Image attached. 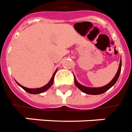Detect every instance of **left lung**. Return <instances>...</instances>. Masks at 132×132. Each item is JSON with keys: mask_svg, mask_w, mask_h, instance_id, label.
Masks as SVG:
<instances>
[{"mask_svg": "<svg viewBox=\"0 0 132 132\" xmlns=\"http://www.w3.org/2000/svg\"><path fill=\"white\" fill-rule=\"evenodd\" d=\"M121 59L120 60V64H119V69H118V71H117V74L114 76V79L112 80L108 84L105 85L104 86L100 87V88H89V87L84 86H82L79 83L77 82V81L76 80V79L75 77V84L77 88L79 89L80 90H81L82 92H84L86 94H92V95H97V94H101L104 93L105 92H106L107 90H108L109 89L114 86L115 84V83L117 82V81L118 80V79L119 77V75H120V73H121Z\"/></svg>", "mask_w": 132, "mask_h": 132, "instance_id": "obj_1", "label": "left lung"}]
</instances>
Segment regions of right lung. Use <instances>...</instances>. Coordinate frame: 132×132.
<instances>
[{
	"mask_svg": "<svg viewBox=\"0 0 132 132\" xmlns=\"http://www.w3.org/2000/svg\"><path fill=\"white\" fill-rule=\"evenodd\" d=\"M56 72H57V70H56L55 71V72L53 73V76H52V77H51V79L50 80L49 82L46 85H45L44 86L42 87V88H26V87H24V86H22V85H20V84H18L17 81H16V83H17L18 86H20L21 87L22 89H24V90H25L26 92H27L28 93H30V94H40V93H42V92H45V91H46V90H47L48 89V88L51 86L52 85H53V81H54V77H55V75Z\"/></svg>",
	"mask_w": 132,
	"mask_h": 132,
	"instance_id": "right-lung-1",
	"label": "right lung"
}]
</instances>
